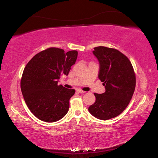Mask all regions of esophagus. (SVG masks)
<instances>
[{
  "instance_id": "1",
  "label": "esophagus",
  "mask_w": 158,
  "mask_h": 158,
  "mask_svg": "<svg viewBox=\"0 0 158 158\" xmlns=\"http://www.w3.org/2000/svg\"><path fill=\"white\" fill-rule=\"evenodd\" d=\"M77 92L80 93H85V91H84V90H81V89H78V90H77Z\"/></svg>"
}]
</instances>
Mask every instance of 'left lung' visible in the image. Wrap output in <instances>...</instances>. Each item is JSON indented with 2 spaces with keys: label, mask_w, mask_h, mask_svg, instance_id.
I'll list each match as a JSON object with an SVG mask.
<instances>
[{
  "label": "left lung",
  "mask_w": 158,
  "mask_h": 158,
  "mask_svg": "<svg viewBox=\"0 0 158 158\" xmlns=\"http://www.w3.org/2000/svg\"><path fill=\"white\" fill-rule=\"evenodd\" d=\"M93 53L100 64L98 78L105 92L94 93L96 100L89 111L94 117L106 121L118 116L127 107L135 89V74L129 59L118 50L98 47Z\"/></svg>",
  "instance_id": "1"
}]
</instances>
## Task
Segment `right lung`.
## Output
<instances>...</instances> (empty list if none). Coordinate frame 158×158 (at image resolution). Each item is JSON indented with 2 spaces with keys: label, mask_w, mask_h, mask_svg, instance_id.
Returning a JSON list of instances; mask_svg holds the SVG:
<instances>
[{
  "label": "right lung",
  "mask_w": 158,
  "mask_h": 158,
  "mask_svg": "<svg viewBox=\"0 0 158 158\" xmlns=\"http://www.w3.org/2000/svg\"><path fill=\"white\" fill-rule=\"evenodd\" d=\"M78 52L51 47L37 53L23 69L21 90L28 109L41 121H59L69 110L75 90L58 85L61 75L68 76Z\"/></svg>",
  "instance_id": "add662e5"
}]
</instances>
